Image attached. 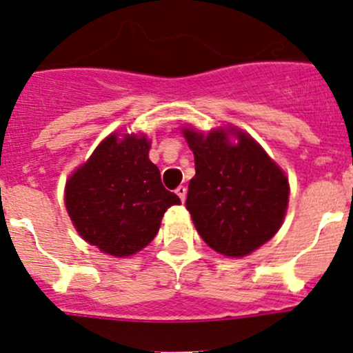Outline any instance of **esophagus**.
<instances>
[{"instance_id":"obj_1","label":"esophagus","mask_w":353,"mask_h":353,"mask_svg":"<svg viewBox=\"0 0 353 353\" xmlns=\"http://www.w3.org/2000/svg\"><path fill=\"white\" fill-rule=\"evenodd\" d=\"M186 192H188L186 186H177V188H176V194L179 196L181 201H184V199H186Z\"/></svg>"}]
</instances>
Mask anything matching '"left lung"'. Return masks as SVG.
<instances>
[{
    "label": "left lung",
    "mask_w": 353,
    "mask_h": 353,
    "mask_svg": "<svg viewBox=\"0 0 353 353\" xmlns=\"http://www.w3.org/2000/svg\"><path fill=\"white\" fill-rule=\"evenodd\" d=\"M194 154L186 208L213 250L243 257L279 230L289 198L288 177L247 133L230 143L221 130L210 135L184 130Z\"/></svg>",
    "instance_id": "left-lung-1"
}]
</instances>
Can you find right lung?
Masks as SVG:
<instances>
[{"instance_id":"add662e5","label":"right lung","mask_w":353,"mask_h":353,"mask_svg":"<svg viewBox=\"0 0 353 353\" xmlns=\"http://www.w3.org/2000/svg\"><path fill=\"white\" fill-rule=\"evenodd\" d=\"M145 137L110 135L70 176L65 206L86 242L114 257H128L155 239L167 208L179 196L162 186L148 159Z\"/></svg>"}]
</instances>
